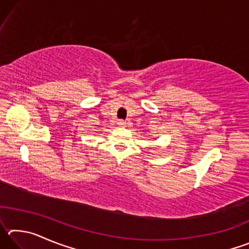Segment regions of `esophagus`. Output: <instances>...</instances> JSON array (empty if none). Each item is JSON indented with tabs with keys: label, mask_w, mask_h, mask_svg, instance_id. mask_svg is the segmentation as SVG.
<instances>
[{
	"label": "esophagus",
	"mask_w": 249,
	"mask_h": 249,
	"mask_svg": "<svg viewBox=\"0 0 249 249\" xmlns=\"http://www.w3.org/2000/svg\"><path fill=\"white\" fill-rule=\"evenodd\" d=\"M117 125H119L120 127H125V126H126V122L123 121V120H120V121H117Z\"/></svg>",
	"instance_id": "1"
}]
</instances>
